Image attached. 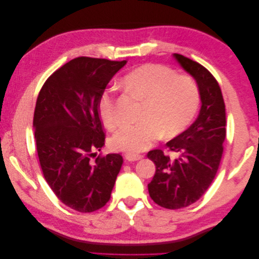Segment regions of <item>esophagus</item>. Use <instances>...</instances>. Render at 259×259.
Masks as SVG:
<instances>
[{
	"label": "esophagus",
	"instance_id": "esophagus-1",
	"mask_svg": "<svg viewBox=\"0 0 259 259\" xmlns=\"http://www.w3.org/2000/svg\"><path fill=\"white\" fill-rule=\"evenodd\" d=\"M125 156V160H127L130 162H134V161H139L143 159L142 155L139 154H134V153H126L124 155Z\"/></svg>",
	"mask_w": 259,
	"mask_h": 259
}]
</instances>
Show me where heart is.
<instances>
[{
    "mask_svg": "<svg viewBox=\"0 0 259 259\" xmlns=\"http://www.w3.org/2000/svg\"><path fill=\"white\" fill-rule=\"evenodd\" d=\"M123 84L136 98L144 101L137 124L122 126L110 139L114 150L137 153L151 148L162 135L175 137L189 126L200 105L198 84L188 75L176 74L161 65L147 64L132 70ZM100 120L108 130L120 124L115 109L114 89L107 88L97 100Z\"/></svg>",
    "mask_w": 259,
    "mask_h": 259,
    "instance_id": "b5f03b06",
    "label": "heart"
}]
</instances>
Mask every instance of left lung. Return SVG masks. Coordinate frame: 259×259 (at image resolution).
Wrapping results in <instances>:
<instances>
[{
    "mask_svg": "<svg viewBox=\"0 0 259 259\" xmlns=\"http://www.w3.org/2000/svg\"><path fill=\"white\" fill-rule=\"evenodd\" d=\"M173 57L197 82L201 109L189 128L166 143L177 153L171 160L162 150L147 154L155 164L148 190L162 207L183 208L198 201L213 182L223 155L226 137V109L221 88L207 69L183 55Z\"/></svg>",
    "mask_w": 259,
    "mask_h": 259,
    "instance_id": "left-lung-1",
    "label": "left lung"
}]
</instances>
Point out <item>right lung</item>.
<instances>
[{
	"mask_svg": "<svg viewBox=\"0 0 259 259\" xmlns=\"http://www.w3.org/2000/svg\"><path fill=\"white\" fill-rule=\"evenodd\" d=\"M126 60L77 57L55 71L38 94L33 128L46 183L70 208L91 213L110 200L123 159L92 161L105 145L97 100Z\"/></svg>",
	"mask_w": 259,
	"mask_h": 259,
	"instance_id": "1",
	"label": "right lung"
}]
</instances>
